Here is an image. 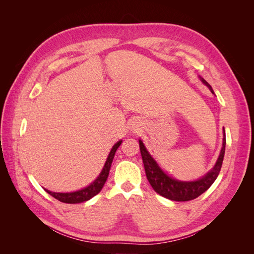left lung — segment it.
I'll return each instance as SVG.
<instances>
[{
    "instance_id": "obj_1",
    "label": "left lung",
    "mask_w": 254,
    "mask_h": 254,
    "mask_svg": "<svg viewBox=\"0 0 254 254\" xmlns=\"http://www.w3.org/2000/svg\"><path fill=\"white\" fill-rule=\"evenodd\" d=\"M201 81L205 84V86L211 90L212 93L214 91L212 87L207 83L203 78H201ZM140 143V150L144 163V168L146 177L150 183L152 189L155 191L161 196H163L167 199H171L174 201H189L193 200V199L200 196L202 193L209 189L214 181L219 175L220 168L222 165V161H224L225 156V149H226V133L224 129V140H222V147L219 153V157L215 163L214 167L212 170L207 173L202 178L198 179L196 181H180L172 178L168 175H166L162 170H161L160 166L157 164L150 155L149 152L146 149L143 142L139 140Z\"/></svg>"
}]
</instances>
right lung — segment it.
Wrapping results in <instances>:
<instances>
[{
    "instance_id": "right-lung-1",
    "label": "right lung",
    "mask_w": 254,
    "mask_h": 254,
    "mask_svg": "<svg viewBox=\"0 0 254 254\" xmlns=\"http://www.w3.org/2000/svg\"><path fill=\"white\" fill-rule=\"evenodd\" d=\"M122 144V141H119L117 144H115L108 158H107L106 163L104 165L103 171L99 174V176L94 180V182H92L90 186H88L87 188H84L82 190H76V191H72V193H55V191H51L47 189H44L47 193H49L51 196H53L54 198H56L57 200L64 202V203H80L83 201H88L92 197H94L95 195H97L99 191L102 190L105 182L107 181V178L109 176V171L111 167V163L113 161L115 151L120 147V145Z\"/></svg>"
}]
</instances>
